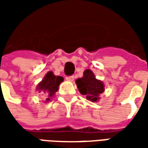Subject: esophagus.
Returning a JSON list of instances; mask_svg holds the SVG:
<instances>
[{
	"label": "esophagus",
	"mask_w": 148,
	"mask_h": 148,
	"mask_svg": "<svg viewBox=\"0 0 148 148\" xmlns=\"http://www.w3.org/2000/svg\"><path fill=\"white\" fill-rule=\"evenodd\" d=\"M66 79L69 82H73L74 80V76H69V77H66Z\"/></svg>",
	"instance_id": "obj_1"
}]
</instances>
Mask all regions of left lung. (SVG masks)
Masks as SVG:
<instances>
[{
    "mask_svg": "<svg viewBox=\"0 0 148 148\" xmlns=\"http://www.w3.org/2000/svg\"><path fill=\"white\" fill-rule=\"evenodd\" d=\"M81 94L92 102H97L100 95L105 91V84L102 81L97 79L95 74L90 69L84 71L83 77L75 81Z\"/></svg>",
    "mask_w": 148,
    "mask_h": 148,
    "instance_id": "obj_1",
    "label": "left lung"
}]
</instances>
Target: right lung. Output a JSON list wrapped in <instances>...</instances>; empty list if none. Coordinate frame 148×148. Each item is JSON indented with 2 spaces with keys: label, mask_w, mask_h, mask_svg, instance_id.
<instances>
[{
  "label": "right lung",
  "mask_w": 148,
  "mask_h": 148,
  "mask_svg": "<svg viewBox=\"0 0 148 148\" xmlns=\"http://www.w3.org/2000/svg\"><path fill=\"white\" fill-rule=\"evenodd\" d=\"M63 80V77L56 76L52 71H48L45 74L44 77L36 86L37 92L45 97V101L43 102L47 103L51 101L55 97V93L58 90L59 85Z\"/></svg>",
  "instance_id": "obj_1"
}]
</instances>
